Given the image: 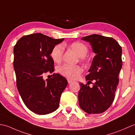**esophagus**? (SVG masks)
Returning a JSON list of instances; mask_svg holds the SVG:
<instances>
[{
    "label": "esophagus",
    "mask_w": 135,
    "mask_h": 135,
    "mask_svg": "<svg viewBox=\"0 0 135 135\" xmlns=\"http://www.w3.org/2000/svg\"><path fill=\"white\" fill-rule=\"evenodd\" d=\"M68 80V83L70 84V83H72L73 82V80H70V79H68L67 80Z\"/></svg>",
    "instance_id": "34e87169"
}]
</instances>
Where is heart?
Here are the masks:
<instances>
[{"mask_svg":"<svg viewBox=\"0 0 135 135\" xmlns=\"http://www.w3.org/2000/svg\"><path fill=\"white\" fill-rule=\"evenodd\" d=\"M71 49L74 51L76 54L81 57L82 60L84 59V56H86L88 48L84 44L80 42H75L70 45ZM64 53V46L61 44L55 45L52 49L51 56L53 60L56 62H60L62 55ZM83 71V68L79 65H69L64 64L60 65L58 68V71L62 76L66 77L70 79H75L79 76L80 74Z\"/></svg>","mask_w":135,"mask_h":135,"instance_id":"b5f03b06","label":"heart"}]
</instances>
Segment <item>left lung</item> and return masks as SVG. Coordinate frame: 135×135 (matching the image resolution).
<instances>
[{
  "label": "left lung",
  "instance_id": "obj_1",
  "mask_svg": "<svg viewBox=\"0 0 135 135\" xmlns=\"http://www.w3.org/2000/svg\"><path fill=\"white\" fill-rule=\"evenodd\" d=\"M82 40L90 43L96 55L93 59L89 74L86 76L87 84L80 83L79 105L88 114L102 113L114 101L123 65L122 49L112 37L92 34ZM93 80L96 82L93 88H90L88 83Z\"/></svg>",
  "mask_w": 135,
  "mask_h": 135
}]
</instances>
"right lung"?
Segmentation results:
<instances>
[{"mask_svg": "<svg viewBox=\"0 0 135 135\" xmlns=\"http://www.w3.org/2000/svg\"><path fill=\"white\" fill-rule=\"evenodd\" d=\"M63 40L34 33L21 37L14 48L18 90L25 105L36 114L55 111L67 86V79L59 74H53L50 79H43L44 74L55 71L51 53L53 47Z\"/></svg>", "mask_w": 135, "mask_h": 135, "instance_id": "obj_1", "label": "right lung"}]
</instances>
